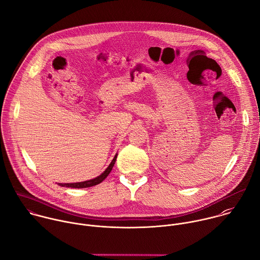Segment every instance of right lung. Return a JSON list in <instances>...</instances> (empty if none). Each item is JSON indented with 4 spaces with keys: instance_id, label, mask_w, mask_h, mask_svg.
I'll list each match as a JSON object with an SVG mask.
<instances>
[{
    "instance_id": "right-lung-1",
    "label": "right lung",
    "mask_w": 260,
    "mask_h": 260,
    "mask_svg": "<svg viewBox=\"0 0 260 260\" xmlns=\"http://www.w3.org/2000/svg\"><path fill=\"white\" fill-rule=\"evenodd\" d=\"M116 158H117V154L114 156V158L112 159V161L109 164V166L105 169V171L103 173H101L99 176H97L96 178H93V179H90V180H86V181H82V182H76V183H58V185L62 186V187H72V188H86V187H91V186L97 185V184L101 183L108 176V174L112 170V167L115 164Z\"/></svg>"
}]
</instances>
